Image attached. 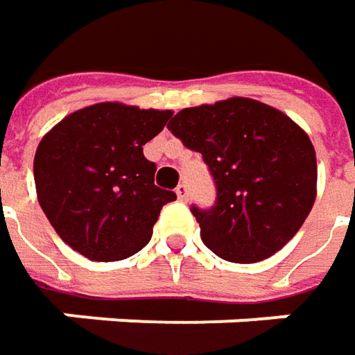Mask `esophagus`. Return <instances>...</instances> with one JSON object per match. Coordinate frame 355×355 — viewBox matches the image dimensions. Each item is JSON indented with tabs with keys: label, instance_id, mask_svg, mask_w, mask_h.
I'll return each instance as SVG.
<instances>
[{
	"label": "esophagus",
	"instance_id": "obj_1",
	"mask_svg": "<svg viewBox=\"0 0 355 355\" xmlns=\"http://www.w3.org/2000/svg\"><path fill=\"white\" fill-rule=\"evenodd\" d=\"M175 193H178V198L182 199V201H185V199L189 198V189H187V185L185 184L178 185V187H175Z\"/></svg>",
	"mask_w": 355,
	"mask_h": 355
}]
</instances>
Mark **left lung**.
I'll use <instances>...</instances> for the list:
<instances>
[{
    "label": "left lung",
    "mask_w": 355,
    "mask_h": 355,
    "mask_svg": "<svg viewBox=\"0 0 355 355\" xmlns=\"http://www.w3.org/2000/svg\"><path fill=\"white\" fill-rule=\"evenodd\" d=\"M211 171V209L191 207L201 241L231 263H259L280 251L316 199V152L296 122L268 104L233 96L184 108L168 124Z\"/></svg>",
    "instance_id": "8db88e82"
}]
</instances>
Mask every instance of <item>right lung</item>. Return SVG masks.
Here are the masks:
<instances>
[{
    "label": "right lung",
    "mask_w": 355,
    "mask_h": 355,
    "mask_svg": "<svg viewBox=\"0 0 355 355\" xmlns=\"http://www.w3.org/2000/svg\"><path fill=\"white\" fill-rule=\"evenodd\" d=\"M171 110L122 103L80 108L43 136L33 159L37 199L57 235L90 261H122L144 249L173 191L154 184L142 146Z\"/></svg>",
    "instance_id": "add662e5"
}]
</instances>
